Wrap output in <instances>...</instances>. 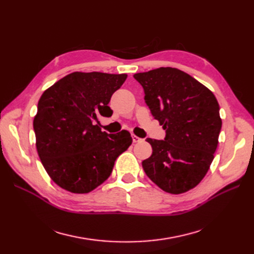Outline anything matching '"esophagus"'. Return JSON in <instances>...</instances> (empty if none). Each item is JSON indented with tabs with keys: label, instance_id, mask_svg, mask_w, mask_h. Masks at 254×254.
<instances>
[{
	"label": "esophagus",
	"instance_id": "obj_1",
	"mask_svg": "<svg viewBox=\"0 0 254 254\" xmlns=\"http://www.w3.org/2000/svg\"><path fill=\"white\" fill-rule=\"evenodd\" d=\"M132 141H133V143H140V142H142L143 140L141 139V137L136 136L135 134H132Z\"/></svg>",
	"mask_w": 254,
	"mask_h": 254
}]
</instances>
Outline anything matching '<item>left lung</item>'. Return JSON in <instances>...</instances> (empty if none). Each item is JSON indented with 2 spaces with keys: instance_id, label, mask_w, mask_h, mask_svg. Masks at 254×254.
Masks as SVG:
<instances>
[{
  "instance_id": "obj_1",
  "label": "left lung",
  "mask_w": 254,
  "mask_h": 254,
  "mask_svg": "<svg viewBox=\"0 0 254 254\" xmlns=\"http://www.w3.org/2000/svg\"><path fill=\"white\" fill-rule=\"evenodd\" d=\"M144 89L164 140L146 139L152 155L142 162L148 178L171 194L186 193L210 168L221 129L216 97L203 84L175 67L133 75Z\"/></svg>"
}]
</instances>
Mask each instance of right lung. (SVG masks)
<instances>
[{"mask_svg": "<svg viewBox=\"0 0 254 254\" xmlns=\"http://www.w3.org/2000/svg\"><path fill=\"white\" fill-rule=\"evenodd\" d=\"M126 74L75 72L48 89L34 119L38 155L52 180L71 193L86 194L109 178L132 137L127 130L102 131L98 117L110 118L111 96Z\"/></svg>", "mask_w": 254, "mask_h": 254, "instance_id": "1", "label": "right lung"}]
</instances>
